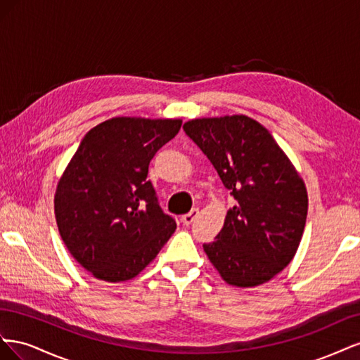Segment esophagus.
Segmentation results:
<instances>
[{"label": "esophagus", "instance_id": "34e87169", "mask_svg": "<svg viewBox=\"0 0 360 360\" xmlns=\"http://www.w3.org/2000/svg\"><path fill=\"white\" fill-rule=\"evenodd\" d=\"M198 209H192L189 213H186V214H183L181 216V222H183V225H191L195 219H197V216H198Z\"/></svg>", "mask_w": 360, "mask_h": 360}]
</instances>
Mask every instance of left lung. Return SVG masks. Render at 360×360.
Masks as SVG:
<instances>
[{
	"label": "left lung",
	"instance_id": "obj_1",
	"mask_svg": "<svg viewBox=\"0 0 360 360\" xmlns=\"http://www.w3.org/2000/svg\"><path fill=\"white\" fill-rule=\"evenodd\" d=\"M183 130L236 200L216 240L202 245L207 257L226 284H264L290 264L302 240V177L269 130L246 115L195 118Z\"/></svg>",
	"mask_w": 360,
	"mask_h": 360
}]
</instances>
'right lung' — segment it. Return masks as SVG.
<instances>
[{"label": "right lung", "mask_w": 360, "mask_h": 360, "mask_svg": "<svg viewBox=\"0 0 360 360\" xmlns=\"http://www.w3.org/2000/svg\"><path fill=\"white\" fill-rule=\"evenodd\" d=\"M181 120L115 117L86 134L58 181L56 219L72 257L97 279L135 278L177 224L162 212L150 160L179 134Z\"/></svg>", "instance_id": "1"}]
</instances>
